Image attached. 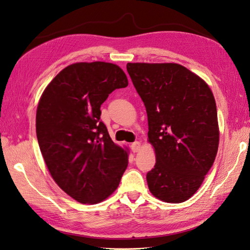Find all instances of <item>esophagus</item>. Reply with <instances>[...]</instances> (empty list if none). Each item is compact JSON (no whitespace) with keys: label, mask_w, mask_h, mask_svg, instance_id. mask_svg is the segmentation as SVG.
<instances>
[{"label":"esophagus","mask_w":250,"mask_h":250,"mask_svg":"<svg viewBox=\"0 0 250 250\" xmlns=\"http://www.w3.org/2000/svg\"><path fill=\"white\" fill-rule=\"evenodd\" d=\"M131 150L133 152H137L139 149H141V143L139 142H134V143H132L131 144Z\"/></svg>","instance_id":"34e87169"}]
</instances>
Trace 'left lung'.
Returning a JSON list of instances; mask_svg holds the SVG:
<instances>
[{
    "label": "left lung",
    "instance_id": "left-lung-1",
    "mask_svg": "<svg viewBox=\"0 0 250 250\" xmlns=\"http://www.w3.org/2000/svg\"><path fill=\"white\" fill-rule=\"evenodd\" d=\"M126 70L146 107L148 138L155 149L148 188L165 202L188 200L204 182L218 149L210 87L179 63L127 62Z\"/></svg>",
    "mask_w": 250,
    "mask_h": 250
}]
</instances>
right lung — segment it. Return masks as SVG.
I'll list each match as a JSON object with an SVG mask.
<instances>
[{
    "label": "right lung",
    "mask_w": 250,
    "mask_h": 250,
    "mask_svg": "<svg viewBox=\"0 0 250 250\" xmlns=\"http://www.w3.org/2000/svg\"><path fill=\"white\" fill-rule=\"evenodd\" d=\"M127 84L114 63L77 62L62 69L40 98V151L57 185L81 204L106 199L127 166V152L114 144L100 120L101 104Z\"/></svg>",
    "instance_id": "1"
}]
</instances>
